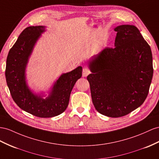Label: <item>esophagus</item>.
I'll return each mask as SVG.
<instances>
[{"instance_id": "34e87169", "label": "esophagus", "mask_w": 159, "mask_h": 159, "mask_svg": "<svg viewBox=\"0 0 159 159\" xmlns=\"http://www.w3.org/2000/svg\"><path fill=\"white\" fill-rule=\"evenodd\" d=\"M89 74H90V70H89V69L87 67L83 68V76L86 77Z\"/></svg>"}]
</instances>
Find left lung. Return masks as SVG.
<instances>
[{"label":"left lung","mask_w":159,"mask_h":159,"mask_svg":"<svg viewBox=\"0 0 159 159\" xmlns=\"http://www.w3.org/2000/svg\"><path fill=\"white\" fill-rule=\"evenodd\" d=\"M115 48H105L89 62L87 80L97 111L119 117L144 103L153 76L151 49L134 25L116 27Z\"/></svg>","instance_id":"obj_1"}]
</instances>
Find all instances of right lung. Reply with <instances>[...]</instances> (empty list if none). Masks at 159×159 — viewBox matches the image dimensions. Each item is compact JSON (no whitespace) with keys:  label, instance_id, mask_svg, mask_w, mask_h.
<instances>
[{"label":"right lung","instance_id":"obj_1","mask_svg":"<svg viewBox=\"0 0 159 159\" xmlns=\"http://www.w3.org/2000/svg\"><path fill=\"white\" fill-rule=\"evenodd\" d=\"M45 31V27L39 25L28 27L21 32L8 54L5 76L12 98L20 108L39 117H52L66 110L83 68L78 66L61 75L46 98L33 93L26 83L25 68L35 44Z\"/></svg>","mask_w":159,"mask_h":159}]
</instances>
